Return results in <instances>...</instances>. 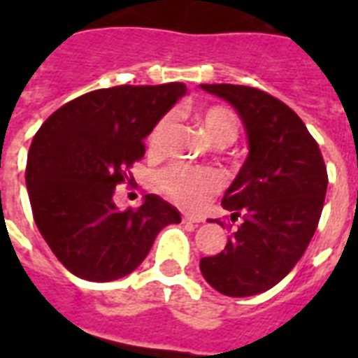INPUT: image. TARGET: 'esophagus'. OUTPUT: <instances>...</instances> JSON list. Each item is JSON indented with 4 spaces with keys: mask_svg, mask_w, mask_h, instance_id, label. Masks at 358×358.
I'll return each mask as SVG.
<instances>
[{
    "mask_svg": "<svg viewBox=\"0 0 358 358\" xmlns=\"http://www.w3.org/2000/svg\"><path fill=\"white\" fill-rule=\"evenodd\" d=\"M182 221H184V223H202L204 217H202V215H196V213H182Z\"/></svg>",
    "mask_w": 358,
    "mask_h": 358,
    "instance_id": "34e87169",
    "label": "esophagus"
}]
</instances>
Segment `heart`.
I'll return each instance as SVG.
<instances>
[{
  "label": "heart",
  "instance_id": "obj_1",
  "mask_svg": "<svg viewBox=\"0 0 358 358\" xmlns=\"http://www.w3.org/2000/svg\"><path fill=\"white\" fill-rule=\"evenodd\" d=\"M199 119L215 146H229L238 139V120L234 113L224 106H208L206 109L199 111ZM171 126H173L171 115H163L152 126L150 134L146 137L150 152L163 150ZM157 184L171 201L178 202L185 208H201L213 193L221 189L223 178L215 169L176 163L159 174Z\"/></svg>",
  "mask_w": 358,
  "mask_h": 358
}]
</instances>
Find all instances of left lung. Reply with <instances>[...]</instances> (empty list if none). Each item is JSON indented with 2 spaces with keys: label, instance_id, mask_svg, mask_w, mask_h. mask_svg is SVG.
<instances>
[{
  "label": "left lung",
  "instance_id": "obj_1",
  "mask_svg": "<svg viewBox=\"0 0 358 358\" xmlns=\"http://www.w3.org/2000/svg\"><path fill=\"white\" fill-rule=\"evenodd\" d=\"M201 87L238 109L250 148L223 196L239 227L224 250L202 258L201 271L221 294L249 297L280 282L305 255L322 217L327 167L305 122L278 98L256 87Z\"/></svg>",
  "mask_w": 358,
  "mask_h": 358
}]
</instances>
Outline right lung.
<instances>
[{"mask_svg": "<svg viewBox=\"0 0 358 358\" xmlns=\"http://www.w3.org/2000/svg\"><path fill=\"white\" fill-rule=\"evenodd\" d=\"M184 83L119 85L70 100L33 137L25 184L31 210L53 255L76 277L109 282L145 260L176 208L146 195L120 212L115 187L131 184L145 137L185 92Z\"/></svg>", "mask_w": 358, "mask_h": 358, "instance_id": "obj_1", "label": "right lung"}]
</instances>
